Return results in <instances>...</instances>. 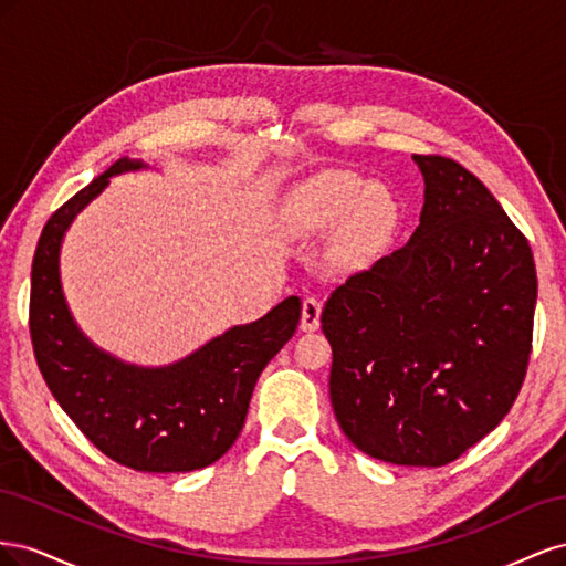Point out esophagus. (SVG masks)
<instances>
[{"instance_id":"esophagus-1","label":"esophagus","mask_w":566,"mask_h":566,"mask_svg":"<svg viewBox=\"0 0 566 566\" xmlns=\"http://www.w3.org/2000/svg\"><path fill=\"white\" fill-rule=\"evenodd\" d=\"M321 310H323V302L318 297H306L302 304V323L300 328L304 333H314L318 331L321 325Z\"/></svg>"}]
</instances>
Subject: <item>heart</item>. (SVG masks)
Wrapping results in <instances>:
<instances>
[{
  "mask_svg": "<svg viewBox=\"0 0 566 566\" xmlns=\"http://www.w3.org/2000/svg\"><path fill=\"white\" fill-rule=\"evenodd\" d=\"M342 224L339 250L361 262L380 252L399 224V200L385 184H366L345 169H328L287 196L281 227L293 238H312Z\"/></svg>",
  "mask_w": 566,
  "mask_h": 566,
  "instance_id": "b5f03b06",
  "label": "heart"
}]
</instances>
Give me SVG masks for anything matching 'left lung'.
Instances as JSON below:
<instances>
[{
    "instance_id": "left-lung-1",
    "label": "left lung",
    "mask_w": 566,
    "mask_h": 566,
    "mask_svg": "<svg viewBox=\"0 0 566 566\" xmlns=\"http://www.w3.org/2000/svg\"><path fill=\"white\" fill-rule=\"evenodd\" d=\"M424 179L410 241L339 285L321 314L331 403L358 451L441 468L515 403L531 354L536 264L465 167L413 156Z\"/></svg>"
}]
</instances>
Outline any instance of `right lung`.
Instances as JSON below:
<instances>
[{"mask_svg":"<svg viewBox=\"0 0 566 566\" xmlns=\"http://www.w3.org/2000/svg\"><path fill=\"white\" fill-rule=\"evenodd\" d=\"M146 167L119 158L51 214L32 260L30 337L46 387L101 453L139 472H193L233 447L256 378L295 335L302 302L287 297L169 366H134L96 347L67 310L61 243L111 177Z\"/></svg>","mask_w":566,"mask_h":566,"instance_id":"add662e5","label":"right lung"}]
</instances>
